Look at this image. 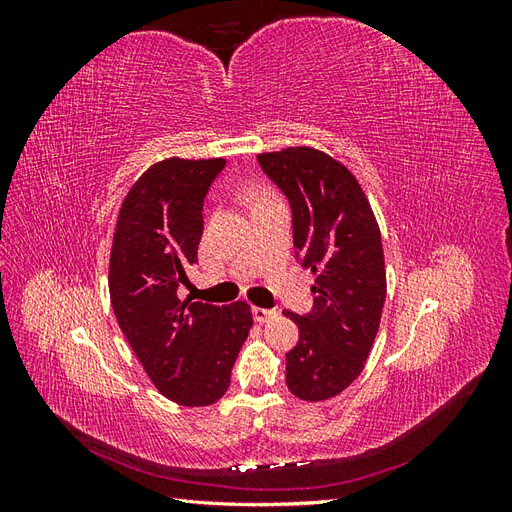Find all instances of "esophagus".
Returning a JSON list of instances; mask_svg holds the SVG:
<instances>
[{
    "label": "esophagus",
    "mask_w": 512,
    "mask_h": 512,
    "mask_svg": "<svg viewBox=\"0 0 512 512\" xmlns=\"http://www.w3.org/2000/svg\"><path fill=\"white\" fill-rule=\"evenodd\" d=\"M252 314L256 322H269L271 318L277 316L275 309H265V307H252Z\"/></svg>",
    "instance_id": "esophagus-1"
}]
</instances>
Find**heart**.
I'll list each match as a JSON object with an SVG mask.
<instances>
[{"mask_svg":"<svg viewBox=\"0 0 512 512\" xmlns=\"http://www.w3.org/2000/svg\"><path fill=\"white\" fill-rule=\"evenodd\" d=\"M267 198H273L267 190H258L256 194H254V203H260V200H267Z\"/></svg>","mask_w":512,"mask_h":512,"instance_id":"obj_1","label":"heart"}]
</instances>
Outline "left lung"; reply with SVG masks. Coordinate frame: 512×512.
Wrapping results in <instances>:
<instances>
[{"mask_svg":"<svg viewBox=\"0 0 512 512\" xmlns=\"http://www.w3.org/2000/svg\"><path fill=\"white\" fill-rule=\"evenodd\" d=\"M262 170L292 207L294 247L312 271V314L284 312L299 327L286 354V384L303 401H324L359 378L386 299L380 228L361 183L314 147L258 153Z\"/></svg>","mask_w":512,"mask_h":512,"instance_id":"obj_1","label":"left lung"}]
</instances>
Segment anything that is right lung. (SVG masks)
Listing matches in <instances>:
<instances>
[{
    "label": "right lung",
    "mask_w": 512,
    "mask_h": 512,
    "mask_svg": "<svg viewBox=\"0 0 512 512\" xmlns=\"http://www.w3.org/2000/svg\"><path fill=\"white\" fill-rule=\"evenodd\" d=\"M224 158H166L126 194L108 262V292L119 329L156 389L179 406L218 401L252 329L245 301L211 305L181 299L198 262L203 203Z\"/></svg>",
    "instance_id": "obj_1"
}]
</instances>
